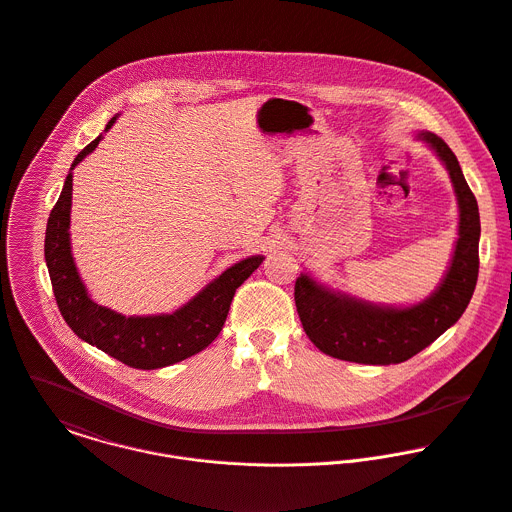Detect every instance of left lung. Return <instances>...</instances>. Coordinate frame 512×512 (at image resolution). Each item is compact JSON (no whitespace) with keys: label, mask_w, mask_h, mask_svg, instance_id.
Returning a JSON list of instances; mask_svg holds the SVG:
<instances>
[{"label":"left lung","mask_w":512,"mask_h":512,"mask_svg":"<svg viewBox=\"0 0 512 512\" xmlns=\"http://www.w3.org/2000/svg\"><path fill=\"white\" fill-rule=\"evenodd\" d=\"M419 139L427 141L447 165L459 200V240L451 268L431 298L405 310L345 298L302 274L294 286L298 316L306 336L326 355L369 365L407 361L449 330L473 298L479 278L481 236L477 198L449 145L433 133H421Z\"/></svg>","instance_id":"obj_1"}]
</instances>
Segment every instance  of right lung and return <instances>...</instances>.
I'll use <instances>...</instances> for the list:
<instances>
[{
	"label": "right lung",
	"instance_id": "right-lung-1",
	"mask_svg": "<svg viewBox=\"0 0 512 512\" xmlns=\"http://www.w3.org/2000/svg\"><path fill=\"white\" fill-rule=\"evenodd\" d=\"M115 119L117 117L109 121L107 129H111ZM99 141L101 135L75 157L71 169L95 151ZM71 190L73 176L69 172L45 230V262L57 308L67 326L81 340L97 345L101 351L135 369L172 365L216 340L226 322L236 288H240L264 258L252 256L234 264L174 314L125 318L95 304L77 274L69 246Z\"/></svg>",
	"mask_w": 512,
	"mask_h": 512
}]
</instances>
